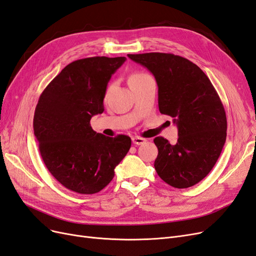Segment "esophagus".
I'll use <instances>...</instances> for the list:
<instances>
[{
    "instance_id": "obj_1",
    "label": "esophagus",
    "mask_w": 256,
    "mask_h": 256,
    "mask_svg": "<svg viewBox=\"0 0 256 256\" xmlns=\"http://www.w3.org/2000/svg\"><path fill=\"white\" fill-rule=\"evenodd\" d=\"M146 142V138H141V136H134L132 138V143L136 145H142Z\"/></svg>"
}]
</instances>
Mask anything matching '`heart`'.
Returning <instances> with one entry per match:
<instances>
[{"instance_id": "heart-1", "label": "heart", "mask_w": 256, "mask_h": 256, "mask_svg": "<svg viewBox=\"0 0 256 256\" xmlns=\"http://www.w3.org/2000/svg\"><path fill=\"white\" fill-rule=\"evenodd\" d=\"M147 76H150L144 74V72H134V74H131L130 79H129V83H132V82H136V81L143 80L144 78H147Z\"/></svg>"}]
</instances>
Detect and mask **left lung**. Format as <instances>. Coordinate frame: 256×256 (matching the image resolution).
<instances>
[{"instance_id":"left-lung-1","label":"left lung","mask_w":256,"mask_h":256,"mask_svg":"<svg viewBox=\"0 0 256 256\" xmlns=\"http://www.w3.org/2000/svg\"><path fill=\"white\" fill-rule=\"evenodd\" d=\"M128 58L154 74L159 111L173 118L178 128L174 145L154 138V168L174 188L192 187L212 171L226 140V115L218 92L202 69L180 56L150 52Z\"/></svg>"}]
</instances>
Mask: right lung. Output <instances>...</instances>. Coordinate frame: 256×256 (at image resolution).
Returning a JSON list of instances; mask_svg holds the SVG:
<instances>
[{"instance_id":"1","label":"right lung","mask_w":256,"mask_h":256,"mask_svg":"<svg viewBox=\"0 0 256 256\" xmlns=\"http://www.w3.org/2000/svg\"><path fill=\"white\" fill-rule=\"evenodd\" d=\"M126 58L94 56L68 64L38 99L33 127L42 158L65 188L94 194L113 180L114 168L131 146L128 136L97 134L90 118L104 110L112 74Z\"/></svg>"}]
</instances>
